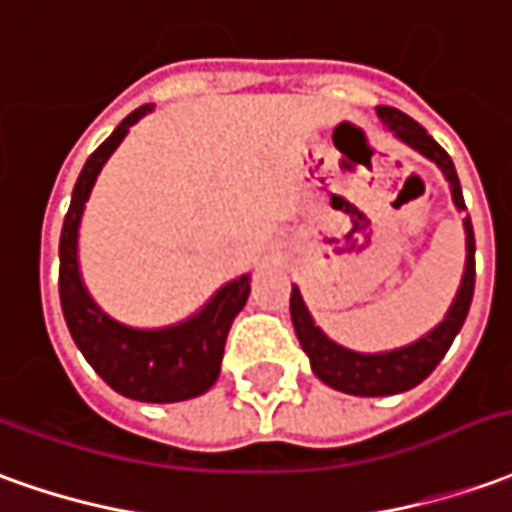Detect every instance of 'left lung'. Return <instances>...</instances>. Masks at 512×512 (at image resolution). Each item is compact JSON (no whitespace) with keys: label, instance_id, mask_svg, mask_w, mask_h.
<instances>
[{"label":"left lung","instance_id":"left-lung-1","mask_svg":"<svg viewBox=\"0 0 512 512\" xmlns=\"http://www.w3.org/2000/svg\"><path fill=\"white\" fill-rule=\"evenodd\" d=\"M376 114L382 119L387 128L396 133L398 139L404 144H410L412 150H418L426 155L432 164H438L440 172L446 175V181L451 186V200L460 211H465L463 189H460V178H457V169L451 164L449 153L440 147L429 133H426L415 119L407 114H401L398 108L390 105H379ZM465 270L463 281H460V290L457 298L451 301L449 312L440 320L435 329L424 334L421 340L396 348V351H382V354H359L351 348H343L334 340H329L323 331L317 329L315 320L309 315L306 303L301 298V290L292 287L290 295V315L295 334L301 340V348L306 351V357L312 362V370L320 382H326L340 393H351V396H396L404 390H412L415 384H421L438 368V362L446 357L449 345L454 343L457 331L463 329L465 315H468V306L474 298V228L471 220L465 217Z\"/></svg>","mask_w":512,"mask_h":512}]
</instances>
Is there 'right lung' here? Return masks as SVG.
Listing matches in <instances>:
<instances>
[{"label":"right lung","instance_id":"1","mask_svg":"<svg viewBox=\"0 0 512 512\" xmlns=\"http://www.w3.org/2000/svg\"><path fill=\"white\" fill-rule=\"evenodd\" d=\"M153 105L128 114L105 142L88 155L86 167L74 183L72 206L61 231V309L74 345L102 382L122 396L147 404H175L206 393L220 376L225 337L250 295V276H239L211 295V301L178 326L167 329H130L108 317L91 301L77 264V231L94 181L111 158L130 125H136Z\"/></svg>","mask_w":512,"mask_h":512}]
</instances>
